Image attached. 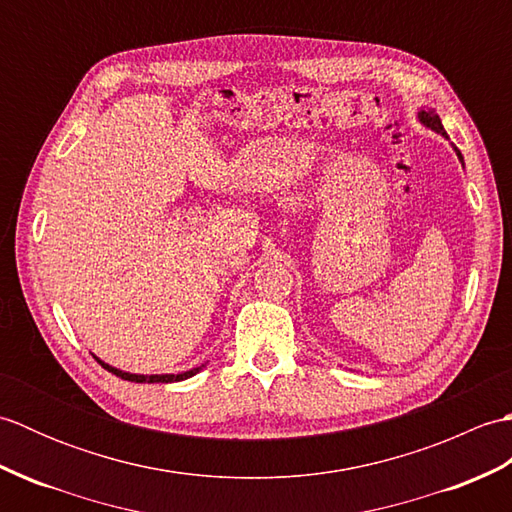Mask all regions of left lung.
<instances>
[{"mask_svg":"<svg viewBox=\"0 0 512 512\" xmlns=\"http://www.w3.org/2000/svg\"><path fill=\"white\" fill-rule=\"evenodd\" d=\"M420 121L427 125V127H431L433 132H438V134H442V136H447V132H444V127H442V121H440V116L436 114V110H422L420 114ZM458 151V149H455ZM458 156H460V160H462V154L458 151Z\"/></svg>","mask_w":512,"mask_h":512,"instance_id":"8db88e82","label":"left lung"}]
</instances>
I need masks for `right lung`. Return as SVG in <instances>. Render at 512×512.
<instances>
[{"mask_svg":"<svg viewBox=\"0 0 512 512\" xmlns=\"http://www.w3.org/2000/svg\"><path fill=\"white\" fill-rule=\"evenodd\" d=\"M96 358V356H94ZM96 361H99V358H96ZM101 363V367H105L107 372H112V374H116L118 378H123V380H132V383H178V380H184V378H191L193 374H198L200 372V367H195V369H189V372H182V374H156V376H143V374H127V372H121V369H116V367H112V365H107V363H103V361H99Z\"/></svg>","mask_w":512,"mask_h":512,"instance_id":"right-lung-1","label":"right lung"}]
</instances>
